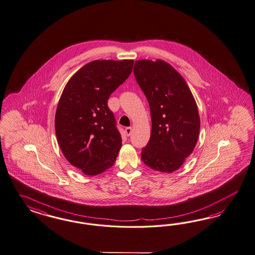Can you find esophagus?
<instances>
[{
    "instance_id": "1",
    "label": "esophagus",
    "mask_w": 255,
    "mask_h": 255,
    "mask_svg": "<svg viewBox=\"0 0 255 255\" xmlns=\"http://www.w3.org/2000/svg\"><path fill=\"white\" fill-rule=\"evenodd\" d=\"M125 133H126V135L127 136H129L130 134L131 133V127H127L126 129H125Z\"/></svg>"
}]
</instances>
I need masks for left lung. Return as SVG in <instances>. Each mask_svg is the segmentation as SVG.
<instances>
[{
	"label": "left lung",
	"instance_id": "obj_1",
	"mask_svg": "<svg viewBox=\"0 0 255 255\" xmlns=\"http://www.w3.org/2000/svg\"><path fill=\"white\" fill-rule=\"evenodd\" d=\"M133 74L147 97L151 132L141 159L151 169L172 173L193 153L200 117L196 102L184 78L162 60H138Z\"/></svg>",
	"mask_w": 255,
	"mask_h": 255
}]
</instances>
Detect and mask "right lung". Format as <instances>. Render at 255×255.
Here are the masks:
<instances>
[{
  "label": "right lung",
  "instance_id": "obj_1",
  "mask_svg": "<svg viewBox=\"0 0 255 255\" xmlns=\"http://www.w3.org/2000/svg\"><path fill=\"white\" fill-rule=\"evenodd\" d=\"M133 60H96L76 72L62 91L55 131L62 154L87 176L110 168L122 136L108 108L110 94L128 78Z\"/></svg>",
  "mask_w": 255,
  "mask_h": 255
}]
</instances>
